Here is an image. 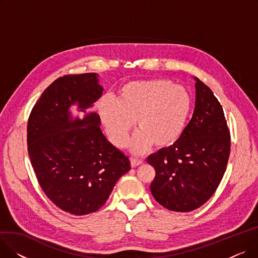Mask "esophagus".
<instances>
[{
    "instance_id": "1",
    "label": "esophagus",
    "mask_w": 258,
    "mask_h": 258,
    "mask_svg": "<svg viewBox=\"0 0 258 258\" xmlns=\"http://www.w3.org/2000/svg\"><path fill=\"white\" fill-rule=\"evenodd\" d=\"M130 160H131V165H132V167H137V166H139V165H141V164L143 163L142 160H139V159L131 158Z\"/></svg>"
}]
</instances>
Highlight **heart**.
Wrapping results in <instances>:
<instances>
[{
  "instance_id": "heart-1",
  "label": "heart",
  "mask_w": 258,
  "mask_h": 258,
  "mask_svg": "<svg viewBox=\"0 0 258 258\" xmlns=\"http://www.w3.org/2000/svg\"><path fill=\"white\" fill-rule=\"evenodd\" d=\"M191 110L188 91L168 80L133 81L121 88L116 102L105 100L99 114L110 141L118 148L126 145L128 135L138 128L128 142L135 155L147 153L156 144L166 148L183 135Z\"/></svg>"
}]
</instances>
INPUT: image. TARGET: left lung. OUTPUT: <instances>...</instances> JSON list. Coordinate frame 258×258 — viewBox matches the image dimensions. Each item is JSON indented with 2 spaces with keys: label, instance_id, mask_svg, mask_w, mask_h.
<instances>
[{
  "label": "left lung",
  "instance_id": "obj_1",
  "mask_svg": "<svg viewBox=\"0 0 258 258\" xmlns=\"http://www.w3.org/2000/svg\"><path fill=\"white\" fill-rule=\"evenodd\" d=\"M196 79V106L181 138L147 158L156 169L151 191L171 211H192L212 197L226 171L230 131L213 92Z\"/></svg>",
  "mask_w": 258,
  "mask_h": 258
}]
</instances>
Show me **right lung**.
I'll use <instances>...</instances> for the list:
<instances>
[{"label": "right lung", "instance_id": "right-lung-1", "mask_svg": "<svg viewBox=\"0 0 258 258\" xmlns=\"http://www.w3.org/2000/svg\"><path fill=\"white\" fill-rule=\"evenodd\" d=\"M96 73L54 80L34 104L27 125L31 165L45 195L74 215L97 211L110 197L130 160L106 140L97 113L72 119L70 107L86 112L102 95Z\"/></svg>", "mask_w": 258, "mask_h": 258}]
</instances>
